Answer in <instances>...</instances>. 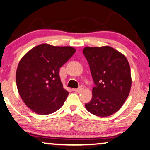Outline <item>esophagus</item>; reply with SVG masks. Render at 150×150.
Segmentation results:
<instances>
[{"instance_id": "esophagus-1", "label": "esophagus", "mask_w": 150, "mask_h": 150, "mask_svg": "<svg viewBox=\"0 0 150 150\" xmlns=\"http://www.w3.org/2000/svg\"><path fill=\"white\" fill-rule=\"evenodd\" d=\"M83 89H84V86H79V87L77 88V89H74L73 90L75 91H76V92H80V91H82V90H83Z\"/></svg>"}]
</instances>
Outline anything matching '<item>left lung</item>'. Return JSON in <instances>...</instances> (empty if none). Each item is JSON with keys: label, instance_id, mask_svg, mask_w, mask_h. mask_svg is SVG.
Listing matches in <instances>:
<instances>
[{"label": "left lung", "instance_id": "1", "mask_svg": "<svg viewBox=\"0 0 150 150\" xmlns=\"http://www.w3.org/2000/svg\"><path fill=\"white\" fill-rule=\"evenodd\" d=\"M83 54L89 63L95 86L91 101L85 108L91 114L108 117L120 109L131 86V68L127 58L109 46L85 47Z\"/></svg>", "mask_w": 150, "mask_h": 150}]
</instances>
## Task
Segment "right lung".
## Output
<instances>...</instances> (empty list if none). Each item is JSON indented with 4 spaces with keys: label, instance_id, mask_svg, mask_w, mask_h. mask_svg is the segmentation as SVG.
<instances>
[{
    "label": "right lung",
    "instance_id": "obj_1",
    "mask_svg": "<svg viewBox=\"0 0 150 150\" xmlns=\"http://www.w3.org/2000/svg\"><path fill=\"white\" fill-rule=\"evenodd\" d=\"M71 47L42 44L30 50L18 65L16 82L21 98L34 112L46 115L56 112L67 98L59 68L71 58Z\"/></svg>",
    "mask_w": 150,
    "mask_h": 150
}]
</instances>
